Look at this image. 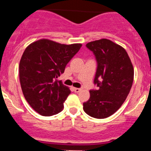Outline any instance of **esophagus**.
I'll return each mask as SVG.
<instances>
[{"mask_svg":"<svg viewBox=\"0 0 151 151\" xmlns=\"http://www.w3.org/2000/svg\"><path fill=\"white\" fill-rule=\"evenodd\" d=\"M73 91L75 92H79L81 91V88H73Z\"/></svg>","mask_w":151,"mask_h":151,"instance_id":"34e87169","label":"esophagus"}]
</instances>
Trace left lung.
Here are the masks:
<instances>
[{"label": "left lung", "mask_w": 151, "mask_h": 151, "mask_svg": "<svg viewBox=\"0 0 151 151\" xmlns=\"http://www.w3.org/2000/svg\"><path fill=\"white\" fill-rule=\"evenodd\" d=\"M86 47L96 59L94 83L99 89L90 91L83 109L91 117L103 119L114 114L126 99L133 82V66L125 49L110 40L91 41Z\"/></svg>", "instance_id": "1"}]
</instances>
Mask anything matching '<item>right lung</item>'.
<instances>
[{
    "label": "right lung",
    "mask_w": 151,
    "mask_h": 151,
    "mask_svg": "<svg viewBox=\"0 0 151 151\" xmlns=\"http://www.w3.org/2000/svg\"><path fill=\"white\" fill-rule=\"evenodd\" d=\"M81 46L41 39L25 49L19 68L20 85L27 103L39 114L52 116L63 110L70 90L57 78Z\"/></svg>",
    "instance_id": "1"
}]
</instances>
